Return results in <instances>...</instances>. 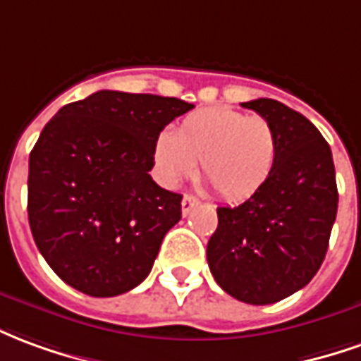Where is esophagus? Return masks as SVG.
<instances>
[{
  "mask_svg": "<svg viewBox=\"0 0 361 361\" xmlns=\"http://www.w3.org/2000/svg\"><path fill=\"white\" fill-rule=\"evenodd\" d=\"M194 206H198V200H196L194 196H190V194H185L183 204H180V208H183V216H188V212H190Z\"/></svg>",
  "mask_w": 361,
  "mask_h": 361,
  "instance_id": "1",
  "label": "esophagus"
}]
</instances>
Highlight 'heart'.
Instances as JSON below:
<instances>
[{
    "mask_svg": "<svg viewBox=\"0 0 361 361\" xmlns=\"http://www.w3.org/2000/svg\"><path fill=\"white\" fill-rule=\"evenodd\" d=\"M280 140L264 116L212 106L190 112L173 132H161L153 144V163L159 180L169 188L200 173L217 196L243 202L262 190L274 173Z\"/></svg>",
    "mask_w": 361,
    "mask_h": 361,
    "instance_id": "obj_1",
    "label": "heart"
}]
</instances>
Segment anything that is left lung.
Wrapping results in <instances>:
<instances>
[{"label":"left lung","mask_w":361,"mask_h":361,"mask_svg":"<svg viewBox=\"0 0 361 361\" xmlns=\"http://www.w3.org/2000/svg\"><path fill=\"white\" fill-rule=\"evenodd\" d=\"M241 106L274 124L278 163L262 190L235 208H217L206 255L221 290L268 305L305 288L321 268L338 190L331 147L303 114L274 99Z\"/></svg>","instance_id":"obj_1"}]
</instances>
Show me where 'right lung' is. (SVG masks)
Returning a JSON list of instances; mask_svg holds the SVG:
<instances>
[{
	"mask_svg": "<svg viewBox=\"0 0 361 361\" xmlns=\"http://www.w3.org/2000/svg\"><path fill=\"white\" fill-rule=\"evenodd\" d=\"M194 104L97 91L62 106L29 157V224L40 255L71 288L112 298L152 272L183 196L149 175L161 130Z\"/></svg>",
	"mask_w": 361,
	"mask_h": 361,
	"instance_id": "1",
	"label": "right lung"
}]
</instances>
